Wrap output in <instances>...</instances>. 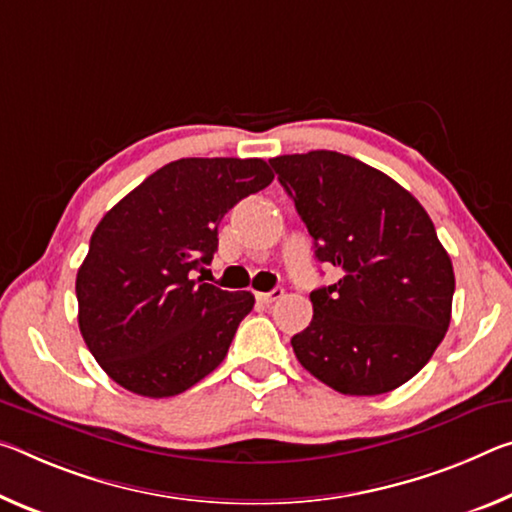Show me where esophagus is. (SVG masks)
<instances>
[{
	"label": "esophagus",
	"mask_w": 512,
	"mask_h": 512,
	"mask_svg": "<svg viewBox=\"0 0 512 512\" xmlns=\"http://www.w3.org/2000/svg\"><path fill=\"white\" fill-rule=\"evenodd\" d=\"M282 296H285V289L275 287L271 291H264V294H257V300L264 305H271V303H275V300H280Z\"/></svg>",
	"instance_id": "1"
}]
</instances>
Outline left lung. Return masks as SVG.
Here are the masks:
<instances>
[{
  "mask_svg": "<svg viewBox=\"0 0 512 512\" xmlns=\"http://www.w3.org/2000/svg\"><path fill=\"white\" fill-rule=\"evenodd\" d=\"M342 278L310 294L314 316L291 337L298 362L348 396L392 392L421 371L449 330L451 257L410 191L332 150L269 159Z\"/></svg>",
  "mask_w": 512,
  "mask_h": 512,
  "instance_id": "left-lung-1",
  "label": "left lung"
}]
</instances>
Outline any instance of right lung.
<instances>
[{"mask_svg":"<svg viewBox=\"0 0 512 512\" xmlns=\"http://www.w3.org/2000/svg\"><path fill=\"white\" fill-rule=\"evenodd\" d=\"M271 182L264 159H177L97 223L77 271V319L88 351L120 387L164 399L225 360L255 296L193 273L214 259L221 218Z\"/></svg>","mask_w":512,"mask_h":512,"instance_id":"obj_1","label":"right lung"}]
</instances>
